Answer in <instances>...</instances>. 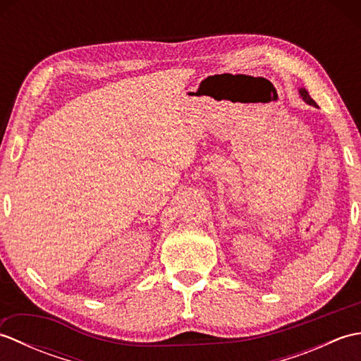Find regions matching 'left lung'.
<instances>
[{"instance_id": "1", "label": "left lung", "mask_w": 361, "mask_h": 361, "mask_svg": "<svg viewBox=\"0 0 361 361\" xmlns=\"http://www.w3.org/2000/svg\"><path fill=\"white\" fill-rule=\"evenodd\" d=\"M299 94H301V97H302V101H304V102H307L309 105L317 106V102L313 101V99L310 97V94L307 93V90H304V88H299Z\"/></svg>"}]
</instances>
